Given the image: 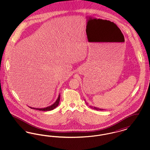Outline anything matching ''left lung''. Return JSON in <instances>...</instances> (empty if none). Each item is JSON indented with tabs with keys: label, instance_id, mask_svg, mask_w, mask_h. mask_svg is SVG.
Returning a JSON list of instances; mask_svg holds the SVG:
<instances>
[{
	"label": "left lung",
	"instance_id": "8db88e82",
	"mask_svg": "<svg viewBox=\"0 0 150 150\" xmlns=\"http://www.w3.org/2000/svg\"><path fill=\"white\" fill-rule=\"evenodd\" d=\"M84 101L86 102V100H84ZM86 105H88V103L87 102H86ZM89 107H91V108H92V109H94V110H100V111H102V110H104L105 109H102V108H98V107H93L92 106H89Z\"/></svg>",
	"mask_w": 150,
	"mask_h": 150
}]
</instances>
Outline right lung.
Wrapping results in <instances>:
<instances>
[{
	"label": "right lung",
	"instance_id": "obj_1",
	"mask_svg": "<svg viewBox=\"0 0 150 150\" xmlns=\"http://www.w3.org/2000/svg\"><path fill=\"white\" fill-rule=\"evenodd\" d=\"M59 100H60V94H59L58 97V98L57 100H56V102L52 104V105L49 106L48 107H44V108H34V107H29L30 108H31L33 109H35L37 110H39V111H50V110H52L53 109H54L56 107L58 106V105H59Z\"/></svg>",
	"mask_w": 150,
	"mask_h": 150
}]
</instances>
